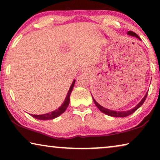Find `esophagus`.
<instances>
[{
  "instance_id": "34e87169",
  "label": "esophagus",
  "mask_w": 160,
  "mask_h": 160,
  "mask_svg": "<svg viewBox=\"0 0 160 160\" xmlns=\"http://www.w3.org/2000/svg\"><path fill=\"white\" fill-rule=\"evenodd\" d=\"M82 73H87V72H88V69H87V68H83V69L82 70Z\"/></svg>"
}]
</instances>
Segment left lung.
<instances>
[{
	"instance_id": "left-lung-1",
	"label": "left lung",
	"mask_w": 160,
	"mask_h": 160,
	"mask_svg": "<svg viewBox=\"0 0 160 160\" xmlns=\"http://www.w3.org/2000/svg\"><path fill=\"white\" fill-rule=\"evenodd\" d=\"M128 36H132V37H135V38H138L139 40H141V38H140V37L138 36L136 33H135L134 32H132V31H128ZM147 95H148V92H146V94L144 96L143 99H142L141 101L136 106L134 107V108L130 109V110L129 111H113V110H110V109H108V108H104L103 106H102L101 105H100L98 102L96 101V100L94 99V98L92 97V99H93V101L95 102V106L98 107V108L99 109V110L105 114L108 115V116H111V117H128V116L132 114L135 112V111L137 110L138 108H139L140 107H141L142 105L143 104L144 101L146 100V98L147 97Z\"/></svg>"
}]
</instances>
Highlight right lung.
Segmentation results:
<instances>
[{"label":"right lung","instance_id":"1","mask_svg":"<svg viewBox=\"0 0 160 160\" xmlns=\"http://www.w3.org/2000/svg\"><path fill=\"white\" fill-rule=\"evenodd\" d=\"M76 80H73V82H72L71 86L70 87L69 90L68 92V94L66 95V98L63 102V103L61 105L60 107H59L58 109L54 110L53 111L50 113H44V114H41V115H33L31 114L32 117H34L35 119H39V120H49V119H55V118L58 117L59 116H60L62 113L65 112V111L66 110L67 107L68 106L69 102H70V96H71V92L73 90L74 84H75Z\"/></svg>","mask_w":160,"mask_h":160}]
</instances>
